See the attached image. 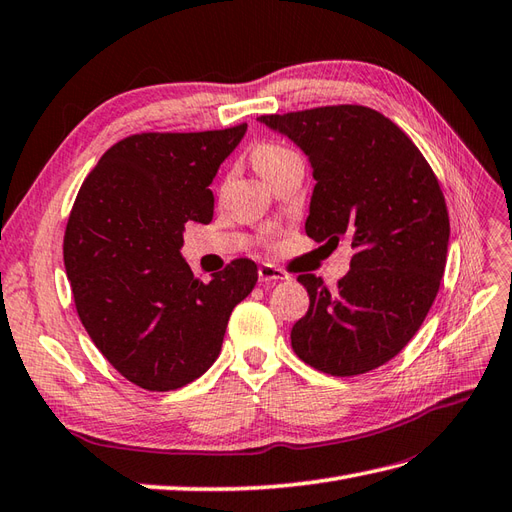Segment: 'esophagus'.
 Masks as SVG:
<instances>
[{
  "label": "esophagus",
  "instance_id": "obj_1",
  "mask_svg": "<svg viewBox=\"0 0 512 512\" xmlns=\"http://www.w3.org/2000/svg\"><path fill=\"white\" fill-rule=\"evenodd\" d=\"M257 275H259V281H264V283H268V281H288L290 279L281 268L272 266V264H261L259 270H257Z\"/></svg>",
  "mask_w": 512,
  "mask_h": 512
}]
</instances>
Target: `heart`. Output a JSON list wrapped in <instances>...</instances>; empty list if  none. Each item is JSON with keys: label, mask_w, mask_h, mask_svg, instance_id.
I'll return each mask as SVG.
<instances>
[{"label": "heart", "mask_w": 512, "mask_h": 512, "mask_svg": "<svg viewBox=\"0 0 512 512\" xmlns=\"http://www.w3.org/2000/svg\"><path fill=\"white\" fill-rule=\"evenodd\" d=\"M292 157H296V154L292 150H288V148L277 146V144H261L253 152V165H255V170L261 176V174H266L268 170L277 168V165L285 163V161L292 159Z\"/></svg>", "instance_id": "b5f03b06"}]
</instances>
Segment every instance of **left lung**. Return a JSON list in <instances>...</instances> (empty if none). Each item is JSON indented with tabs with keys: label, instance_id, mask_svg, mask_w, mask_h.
<instances>
[{
	"label": "left lung",
	"instance_id": "left-lung-1",
	"mask_svg": "<svg viewBox=\"0 0 512 512\" xmlns=\"http://www.w3.org/2000/svg\"><path fill=\"white\" fill-rule=\"evenodd\" d=\"M259 122L288 137L310 161L314 192L305 233L351 240V270L329 292L299 275L310 310L292 327V349L329 375L386 364L417 334L441 285L449 216L419 148L366 106H323Z\"/></svg>",
	"mask_w": 512,
	"mask_h": 512
}]
</instances>
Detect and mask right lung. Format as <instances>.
Returning <instances> with one entry per match:
<instances>
[{
    "label": "right lung",
    "instance_id": "obj_1",
    "mask_svg": "<svg viewBox=\"0 0 512 512\" xmlns=\"http://www.w3.org/2000/svg\"><path fill=\"white\" fill-rule=\"evenodd\" d=\"M246 124L205 133H144L117 141L82 183L63 259L78 316L128 382L176 390L218 360L233 307L257 266L235 259L211 281L183 259L187 222L209 224L222 161Z\"/></svg>",
    "mask_w": 512,
    "mask_h": 512
}]
</instances>
